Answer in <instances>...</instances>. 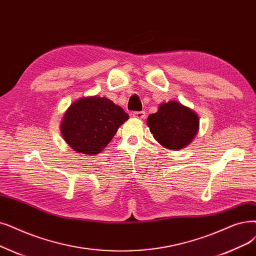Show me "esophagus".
<instances>
[{
	"mask_svg": "<svg viewBox=\"0 0 256 256\" xmlns=\"http://www.w3.org/2000/svg\"><path fill=\"white\" fill-rule=\"evenodd\" d=\"M132 115V117H135L137 119H144V118H146V112H144V110H140V112H134Z\"/></svg>",
	"mask_w": 256,
	"mask_h": 256,
	"instance_id": "34e87169",
	"label": "esophagus"
}]
</instances>
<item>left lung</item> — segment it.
<instances>
[{
    "instance_id": "left-lung-1",
    "label": "left lung",
    "mask_w": 256,
    "mask_h": 256,
    "mask_svg": "<svg viewBox=\"0 0 256 256\" xmlns=\"http://www.w3.org/2000/svg\"><path fill=\"white\" fill-rule=\"evenodd\" d=\"M148 126L154 139L168 150H181L194 138L198 128L196 113L176 102L159 106L157 113L148 118Z\"/></svg>"
}]
</instances>
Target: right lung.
<instances>
[{"label":"right lung","instance_id":"add662e5","mask_svg":"<svg viewBox=\"0 0 256 256\" xmlns=\"http://www.w3.org/2000/svg\"><path fill=\"white\" fill-rule=\"evenodd\" d=\"M128 117L124 108L106 97L82 98L66 110L62 137L75 152L88 156L99 154Z\"/></svg>","mask_w":256,"mask_h":256}]
</instances>
